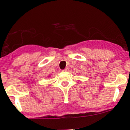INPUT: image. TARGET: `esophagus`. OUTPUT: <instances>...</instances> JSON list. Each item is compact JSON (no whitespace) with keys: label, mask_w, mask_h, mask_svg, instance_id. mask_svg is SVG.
<instances>
[{"label":"esophagus","mask_w":130,"mask_h":130,"mask_svg":"<svg viewBox=\"0 0 130 130\" xmlns=\"http://www.w3.org/2000/svg\"><path fill=\"white\" fill-rule=\"evenodd\" d=\"M68 70H69V68L68 67H66V68L64 69V70H63L62 71H63V72H68Z\"/></svg>","instance_id":"obj_1"}]
</instances>
